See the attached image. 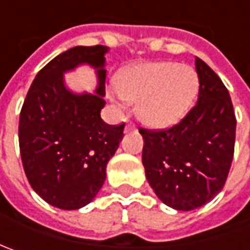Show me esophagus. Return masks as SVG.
<instances>
[{"label": "esophagus", "instance_id": "obj_1", "mask_svg": "<svg viewBox=\"0 0 250 250\" xmlns=\"http://www.w3.org/2000/svg\"><path fill=\"white\" fill-rule=\"evenodd\" d=\"M135 129V125L132 124V122H126V125H125V130L128 132V130H132Z\"/></svg>", "mask_w": 250, "mask_h": 250}]
</instances>
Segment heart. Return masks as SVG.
<instances>
[{"label": "heart", "instance_id": "obj_1", "mask_svg": "<svg viewBox=\"0 0 250 250\" xmlns=\"http://www.w3.org/2000/svg\"><path fill=\"white\" fill-rule=\"evenodd\" d=\"M197 91L199 76L192 66L149 62L121 72L110 96L120 101H136V115L145 125L167 128L187 115Z\"/></svg>", "mask_w": 250, "mask_h": 250}]
</instances>
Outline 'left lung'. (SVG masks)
I'll list each match as a JSON object with an SVG mask.
<instances>
[{
    "instance_id": "obj_1",
    "label": "left lung",
    "mask_w": 250,
    "mask_h": 250,
    "mask_svg": "<svg viewBox=\"0 0 250 250\" xmlns=\"http://www.w3.org/2000/svg\"><path fill=\"white\" fill-rule=\"evenodd\" d=\"M195 107L167 129H143L142 163L154 193L167 206L189 211L208 203L226 184L235 146L236 120L229 93L217 73L195 60Z\"/></svg>"
}]
</instances>
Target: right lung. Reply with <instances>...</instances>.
<instances>
[{"label":"right lung","mask_w":250,"mask_h":250,"mask_svg":"<svg viewBox=\"0 0 250 250\" xmlns=\"http://www.w3.org/2000/svg\"><path fill=\"white\" fill-rule=\"evenodd\" d=\"M105 45H78L57 55L34 78L19 117V149L29 184L51 206L76 210L99 193L105 168L124 138L125 124L101 120ZM96 68V93L66 89L63 72L78 64Z\"/></svg>","instance_id":"1"}]
</instances>
